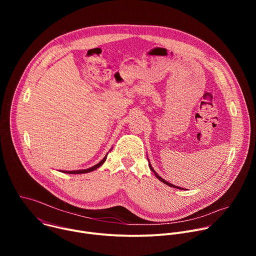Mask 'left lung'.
<instances>
[{
	"instance_id": "obj_1",
	"label": "left lung",
	"mask_w": 256,
	"mask_h": 256,
	"mask_svg": "<svg viewBox=\"0 0 256 256\" xmlns=\"http://www.w3.org/2000/svg\"><path fill=\"white\" fill-rule=\"evenodd\" d=\"M149 167H150V169H151V170H152V171H153V172H154V174H155V176H156V177H157V178H158V179H159V180H160V181H162V182H163V184H166V186H171V188H179V190H181V188H178V186H173V184H169V182H167V181H165V180H164V179H163V178H161V177H160V176H159V175H158V174H157V173H156V172H155V170H154V169H153V168H152V166H151V164H150V163H149Z\"/></svg>"
}]
</instances>
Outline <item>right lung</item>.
Wrapping results in <instances>:
<instances>
[{
  "instance_id": "add662e5",
  "label": "right lung",
  "mask_w": 256,
  "mask_h": 256,
  "mask_svg": "<svg viewBox=\"0 0 256 256\" xmlns=\"http://www.w3.org/2000/svg\"><path fill=\"white\" fill-rule=\"evenodd\" d=\"M106 157H107V155L98 163V164H96V165H94L93 167H91V168H89V169H85V170H77V171H64V173H68V174H82V173H88V172H91V171H93V170H95V169H97L98 167H100L103 163H104V161L106 160Z\"/></svg>"
}]
</instances>
